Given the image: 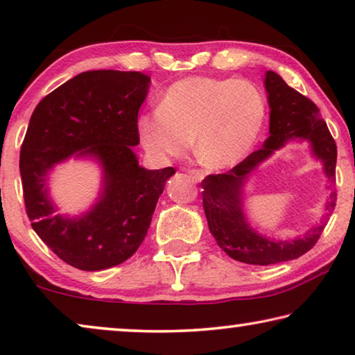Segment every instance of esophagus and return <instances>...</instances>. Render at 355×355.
<instances>
[{"label":"esophagus","instance_id":"obj_1","mask_svg":"<svg viewBox=\"0 0 355 355\" xmlns=\"http://www.w3.org/2000/svg\"><path fill=\"white\" fill-rule=\"evenodd\" d=\"M188 173H189V178L192 180V182L199 183V182H202V180H203V173H202L200 171H194V169H191Z\"/></svg>","mask_w":355,"mask_h":355}]
</instances>
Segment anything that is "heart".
I'll return each mask as SVG.
<instances>
[{
  "mask_svg": "<svg viewBox=\"0 0 355 355\" xmlns=\"http://www.w3.org/2000/svg\"><path fill=\"white\" fill-rule=\"evenodd\" d=\"M264 100L244 80L194 76L173 83L158 111L142 114L137 133L144 148L158 158H182L194 141L208 169H228L255 146L264 120Z\"/></svg>",
  "mask_w": 355,
  "mask_h": 355,
  "instance_id": "obj_1",
  "label": "heart"
}]
</instances>
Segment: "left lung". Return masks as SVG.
<instances>
[{"label":"left lung","instance_id":"obj_1","mask_svg":"<svg viewBox=\"0 0 355 355\" xmlns=\"http://www.w3.org/2000/svg\"><path fill=\"white\" fill-rule=\"evenodd\" d=\"M268 101L271 107L269 137L263 146L252 152L241 163L224 173L208 175L202 184L203 209L208 227L219 248L233 260L248 264H275L294 260L307 254L318 243L326 222L311 228L294 241H271L255 233L245 222L241 208V189L244 180L255 167L279 150L290 139H307L318 159L322 161L330 183L335 182L336 144L327 125L321 119L318 106L305 95L294 91L275 71L268 70L264 78ZM336 192H330L326 209L332 213Z\"/></svg>","mask_w":355,"mask_h":355}]
</instances>
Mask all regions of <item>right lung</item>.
<instances>
[{"mask_svg": "<svg viewBox=\"0 0 355 355\" xmlns=\"http://www.w3.org/2000/svg\"><path fill=\"white\" fill-rule=\"evenodd\" d=\"M150 76L141 71L89 70L40 100L20 152L26 214L55 254L81 271H101L135 254L175 169L147 171L131 147L139 144L137 114ZM76 151L92 154L105 171L98 204L81 218L53 216L46 173Z\"/></svg>", "mask_w": 355, "mask_h": 355, "instance_id": "add662e5", "label": "right lung"}]
</instances>
